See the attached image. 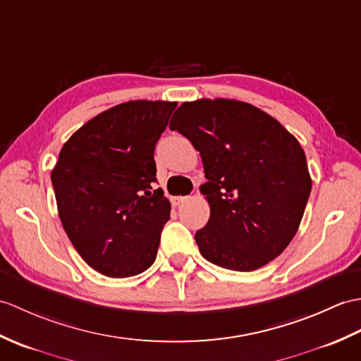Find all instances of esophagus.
I'll return each instance as SVG.
<instances>
[{"label": "esophagus", "instance_id": "esophagus-1", "mask_svg": "<svg viewBox=\"0 0 361 361\" xmlns=\"http://www.w3.org/2000/svg\"><path fill=\"white\" fill-rule=\"evenodd\" d=\"M186 200H188V197H172V204L173 206H180Z\"/></svg>", "mask_w": 361, "mask_h": 361}]
</instances>
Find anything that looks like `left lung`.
<instances>
[{
    "label": "left lung",
    "instance_id": "obj_1",
    "mask_svg": "<svg viewBox=\"0 0 361 361\" xmlns=\"http://www.w3.org/2000/svg\"><path fill=\"white\" fill-rule=\"evenodd\" d=\"M171 130L194 146L207 181L211 216L195 241L207 262L250 272L288 247L305 214L312 181L305 150L283 126L249 103H183Z\"/></svg>",
    "mask_w": 361,
    "mask_h": 361
}]
</instances>
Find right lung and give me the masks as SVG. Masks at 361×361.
<instances>
[{
  "label": "right lung",
  "mask_w": 361,
  "mask_h": 361,
  "mask_svg": "<svg viewBox=\"0 0 361 361\" xmlns=\"http://www.w3.org/2000/svg\"><path fill=\"white\" fill-rule=\"evenodd\" d=\"M175 107L137 99L98 114L64 142L50 175L67 237L106 276L138 275L155 262L171 203L155 189L154 150Z\"/></svg>",
  "instance_id": "obj_1"
}]
</instances>
